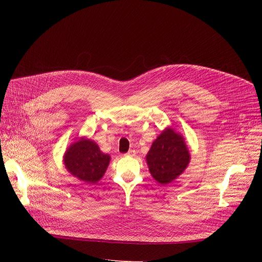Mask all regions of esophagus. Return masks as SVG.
<instances>
[{
    "label": "esophagus",
    "instance_id": "34e87169",
    "mask_svg": "<svg viewBox=\"0 0 262 262\" xmlns=\"http://www.w3.org/2000/svg\"><path fill=\"white\" fill-rule=\"evenodd\" d=\"M126 155L127 156H135L136 155V150L135 149H130V150H128V152L126 153Z\"/></svg>",
    "mask_w": 262,
    "mask_h": 262
}]
</instances>
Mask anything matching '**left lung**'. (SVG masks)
<instances>
[{
	"instance_id": "obj_1",
	"label": "left lung",
	"mask_w": 262,
	"mask_h": 262,
	"mask_svg": "<svg viewBox=\"0 0 262 262\" xmlns=\"http://www.w3.org/2000/svg\"><path fill=\"white\" fill-rule=\"evenodd\" d=\"M189 161L190 154L184 138L171 128L158 136L146 155L150 174L162 185L176 180L185 171Z\"/></svg>"
}]
</instances>
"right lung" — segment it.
<instances>
[{
    "mask_svg": "<svg viewBox=\"0 0 262 262\" xmlns=\"http://www.w3.org/2000/svg\"><path fill=\"white\" fill-rule=\"evenodd\" d=\"M63 161L73 176L87 184H95L103 177L110 157L102 153L95 142L82 138L68 148Z\"/></svg>",
    "mask_w": 262,
    "mask_h": 262,
    "instance_id": "add662e5",
    "label": "right lung"
}]
</instances>
